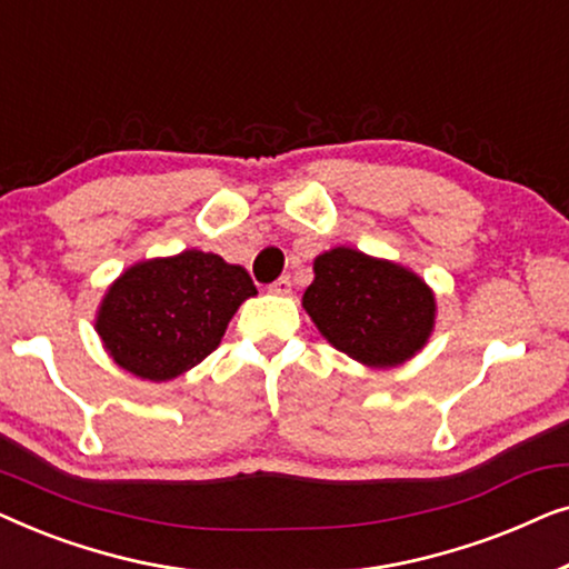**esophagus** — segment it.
Here are the masks:
<instances>
[{"label": "esophagus", "mask_w": 569, "mask_h": 569, "mask_svg": "<svg viewBox=\"0 0 569 569\" xmlns=\"http://www.w3.org/2000/svg\"><path fill=\"white\" fill-rule=\"evenodd\" d=\"M269 290L274 292V295H290V292H292V282H290V277H279L277 282H271V284H269Z\"/></svg>", "instance_id": "1"}]
</instances>
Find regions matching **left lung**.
Listing matches in <instances>:
<instances>
[{
  "mask_svg": "<svg viewBox=\"0 0 569 569\" xmlns=\"http://www.w3.org/2000/svg\"><path fill=\"white\" fill-rule=\"evenodd\" d=\"M313 271L302 308L339 352L368 368H396L427 345L435 295L415 271L345 246L318 256Z\"/></svg>",
  "mask_w": 569,
  "mask_h": 569,
  "instance_id": "left-lung-1",
  "label": "left lung"
}]
</instances>
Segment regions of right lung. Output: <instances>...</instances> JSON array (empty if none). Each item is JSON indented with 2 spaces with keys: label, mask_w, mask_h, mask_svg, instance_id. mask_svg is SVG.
I'll return each mask as SVG.
<instances>
[{
  "label": "right lung",
  "mask_w": 569,
  "mask_h": 569,
  "mask_svg": "<svg viewBox=\"0 0 569 569\" xmlns=\"http://www.w3.org/2000/svg\"><path fill=\"white\" fill-rule=\"evenodd\" d=\"M253 295L243 267L191 248L123 271L100 302L96 331L119 368L162 383L212 355Z\"/></svg>",
  "instance_id": "1"
}]
</instances>
